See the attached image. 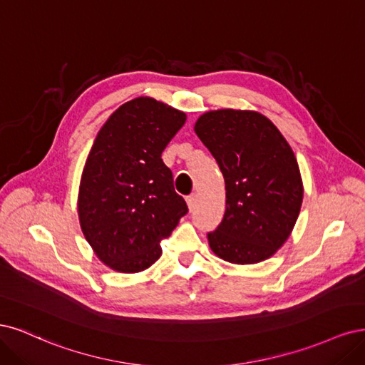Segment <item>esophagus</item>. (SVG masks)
I'll use <instances>...</instances> for the list:
<instances>
[{"mask_svg":"<svg viewBox=\"0 0 365 365\" xmlns=\"http://www.w3.org/2000/svg\"><path fill=\"white\" fill-rule=\"evenodd\" d=\"M186 203H187V207H190V210H192L197 205V195L192 194V195H187L186 197Z\"/></svg>","mask_w":365,"mask_h":365,"instance_id":"34e87169","label":"esophagus"}]
</instances>
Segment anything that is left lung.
I'll return each mask as SVG.
<instances>
[{
    "mask_svg": "<svg viewBox=\"0 0 365 365\" xmlns=\"http://www.w3.org/2000/svg\"><path fill=\"white\" fill-rule=\"evenodd\" d=\"M194 130L226 183V212L207 233L210 249L232 264L268 259L288 240L303 200L297 159L287 139L253 110L206 112Z\"/></svg>",
    "mask_w": 365,
    "mask_h": 365,
    "instance_id": "8db88e82",
    "label": "left lung"
}]
</instances>
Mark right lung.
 <instances>
[{
    "instance_id": "1",
    "label": "right lung",
    "mask_w": 365,
    "mask_h": 365,
    "mask_svg": "<svg viewBox=\"0 0 365 365\" xmlns=\"http://www.w3.org/2000/svg\"><path fill=\"white\" fill-rule=\"evenodd\" d=\"M185 121L183 112L139 97L120 106L93 140L81 174L78 218L100 261L116 272L138 273L155 264L160 241L187 212L160 158Z\"/></svg>"
}]
</instances>
